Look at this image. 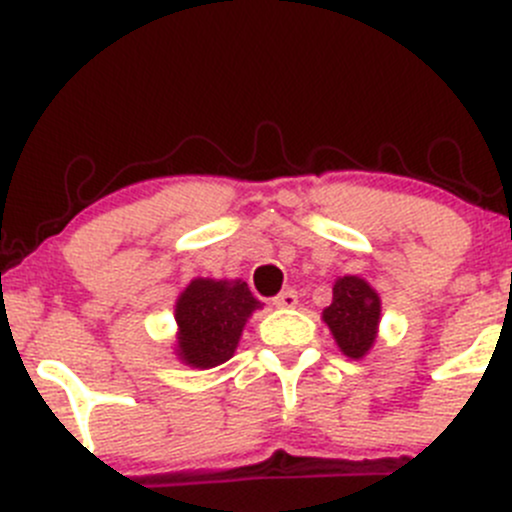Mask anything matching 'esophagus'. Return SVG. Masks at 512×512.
I'll list each match as a JSON object with an SVG mask.
<instances>
[{
	"instance_id": "1",
	"label": "esophagus",
	"mask_w": 512,
	"mask_h": 512,
	"mask_svg": "<svg viewBox=\"0 0 512 512\" xmlns=\"http://www.w3.org/2000/svg\"><path fill=\"white\" fill-rule=\"evenodd\" d=\"M272 302H275V307L289 309V307H297L299 297H297V292H294V289H285V292L277 294V297L272 299Z\"/></svg>"
}]
</instances>
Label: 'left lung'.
<instances>
[{
    "instance_id": "1",
    "label": "left lung",
    "mask_w": 512,
    "mask_h": 512,
    "mask_svg": "<svg viewBox=\"0 0 512 512\" xmlns=\"http://www.w3.org/2000/svg\"><path fill=\"white\" fill-rule=\"evenodd\" d=\"M381 302L359 277H339L334 282L332 304L324 309V322L332 329L339 349L352 359H361L371 349L379 327Z\"/></svg>"
}]
</instances>
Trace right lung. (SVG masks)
I'll return each instance as SVG.
<instances>
[{
    "label": "right lung",
    "instance_id": "right-lung-1",
    "mask_svg": "<svg viewBox=\"0 0 512 512\" xmlns=\"http://www.w3.org/2000/svg\"><path fill=\"white\" fill-rule=\"evenodd\" d=\"M260 307L247 282L193 280L175 304L180 359L213 369L235 354L247 317Z\"/></svg>",
    "mask_w": 512,
    "mask_h": 512
}]
</instances>
